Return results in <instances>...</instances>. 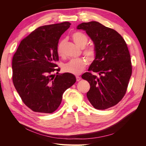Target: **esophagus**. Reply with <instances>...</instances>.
Wrapping results in <instances>:
<instances>
[{
  "label": "esophagus",
  "instance_id": "esophagus-1",
  "mask_svg": "<svg viewBox=\"0 0 146 146\" xmlns=\"http://www.w3.org/2000/svg\"><path fill=\"white\" fill-rule=\"evenodd\" d=\"M80 77H78V76H77L76 77V80H77V82H79L80 80Z\"/></svg>",
  "mask_w": 146,
  "mask_h": 146
}]
</instances>
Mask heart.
<instances>
[{
  "mask_svg": "<svg viewBox=\"0 0 146 146\" xmlns=\"http://www.w3.org/2000/svg\"><path fill=\"white\" fill-rule=\"evenodd\" d=\"M72 38L74 42L78 47L83 48V54L88 62H93L96 58L97 51L96 48L93 46H86L88 43V38L86 35L80 32H76L72 33ZM66 43V39H62L58 42L56 47V52L58 55H63L64 48ZM86 64V61L83 59H72L63 65V70L66 72L74 75H78L85 69Z\"/></svg>",
  "mask_w": 146,
  "mask_h": 146,
  "instance_id": "b5f03b06",
  "label": "heart"
}]
</instances>
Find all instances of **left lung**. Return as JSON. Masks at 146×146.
<instances>
[{
  "instance_id": "1",
  "label": "left lung",
  "mask_w": 146,
  "mask_h": 146,
  "mask_svg": "<svg viewBox=\"0 0 146 146\" xmlns=\"http://www.w3.org/2000/svg\"><path fill=\"white\" fill-rule=\"evenodd\" d=\"M77 29L86 31L97 51L95 60L82 78L89 82L86 96L96 109L105 110L117 104L127 90L132 72L129 48L116 30L96 21L83 23ZM98 72L99 78L92 74Z\"/></svg>"
}]
</instances>
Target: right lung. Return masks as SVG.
Returning a JSON list of instances; mask_svg holds the SVG:
<instances>
[{
  "instance_id": "1",
  "label": "right lung",
  "mask_w": 146,
  "mask_h": 146,
  "mask_svg": "<svg viewBox=\"0 0 146 146\" xmlns=\"http://www.w3.org/2000/svg\"><path fill=\"white\" fill-rule=\"evenodd\" d=\"M70 25L64 22L37 28L21 41L13 55V83L24 104L35 112H54L64 91L76 82L72 74H58L56 64L57 44Z\"/></svg>"
}]
</instances>
